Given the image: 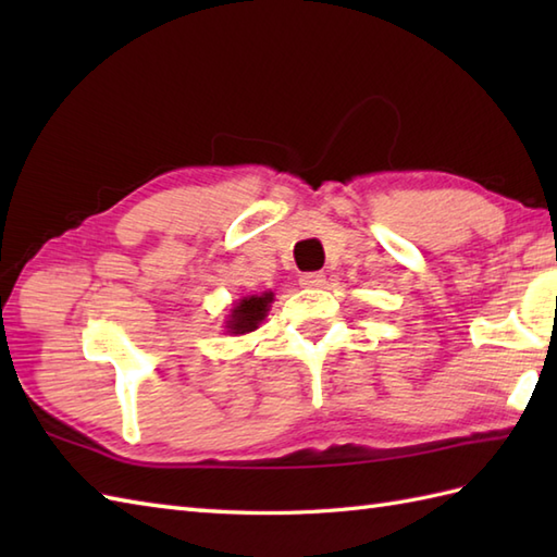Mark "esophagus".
<instances>
[{
	"label": "esophagus",
	"mask_w": 557,
	"mask_h": 557,
	"mask_svg": "<svg viewBox=\"0 0 557 557\" xmlns=\"http://www.w3.org/2000/svg\"><path fill=\"white\" fill-rule=\"evenodd\" d=\"M299 285L301 287H309V289L323 287L325 285V275H323V272H304V275L299 277Z\"/></svg>",
	"instance_id": "1"
}]
</instances>
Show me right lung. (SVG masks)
I'll list each match as a JSON object with an SVG mask.
<instances>
[{
	"instance_id": "obj_1",
	"label": "right lung",
	"mask_w": 557,
	"mask_h": 557,
	"mask_svg": "<svg viewBox=\"0 0 557 557\" xmlns=\"http://www.w3.org/2000/svg\"><path fill=\"white\" fill-rule=\"evenodd\" d=\"M272 304V292L253 294V297H244L232 306L230 318H227V333L230 335H246L253 333V330L265 321Z\"/></svg>"
}]
</instances>
